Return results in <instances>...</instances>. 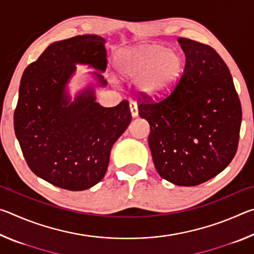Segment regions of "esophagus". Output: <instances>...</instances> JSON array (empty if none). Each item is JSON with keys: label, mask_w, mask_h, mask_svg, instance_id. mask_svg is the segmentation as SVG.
Returning a JSON list of instances; mask_svg holds the SVG:
<instances>
[{"label": "esophagus", "mask_w": 254, "mask_h": 254, "mask_svg": "<svg viewBox=\"0 0 254 254\" xmlns=\"http://www.w3.org/2000/svg\"><path fill=\"white\" fill-rule=\"evenodd\" d=\"M130 112H131L132 118L137 117V113H139V111H137V104L135 102H130Z\"/></svg>", "instance_id": "esophagus-1"}]
</instances>
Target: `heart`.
<instances>
[{
    "label": "heart",
    "instance_id": "heart-1",
    "mask_svg": "<svg viewBox=\"0 0 254 254\" xmlns=\"http://www.w3.org/2000/svg\"><path fill=\"white\" fill-rule=\"evenodd\" d=\"M115 65L123 79L139 81L140 92L152 98L173 92L184 74V57L162 44H140L120 50Z\"/></svg>",
    "mask_w": 254,
    "mask_h": 254
}]
</instances>
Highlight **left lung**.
Here are the masks:
<instances>
[{"instance_id": "left-lung-1", "label": "left lung", "mask_w": 254, "mask_h": 254, "mask_svg": "<svg viewBox=\"0 0 254 254\" xmlns=\"http://www.w3.org/2000/svg\"><path fill=\"white\" fill-rule=\"evenodd\" d=\"M186 57L173 93L157 103H141L150 126L148 142L154 167L177 186H197L224 170L238 149L242 109L233 78L209 46L179 38Z\"/></svg>"}]
</instances>
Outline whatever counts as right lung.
<instances>
[{
    "label": "right lung",
    "mask_w": 254,
    "mask_h": 254,
    "mask_svg": "<svg viewBox=\"0 0 254 254\" xmlns=\"http://www.w3.org/2000/svg\"><path fill=\"white\" fill-rule=\"evenodd\" d=\"M106 40L83 34L56 41L25 68L14 112V131L25 161L38 177L59 188L85 190L103 179L113 144L131 123L128 102L104 107ZM77 64L88 65L85 84L72 97Z\"/></svg>",
    "instance_id": "add662e5"
}]
</instances>
